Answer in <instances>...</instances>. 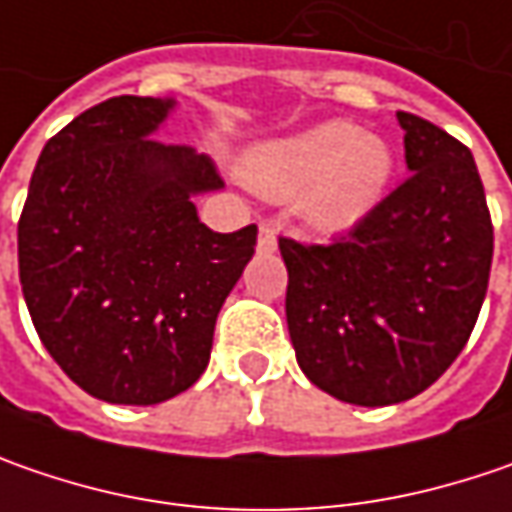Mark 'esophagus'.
<instances>
[{"mask_svg":"<svg viewBox=\"0 0 512 512\" xmlns=\"http://www.w3.org/2000/svg\"><path fill=\"white\" fill-rule=\"evenodd\" d=\"M278 249V237H275V229L269 223H260V234H257V252L260 255H272Z\"/></svg>","mask_w":512,"mask_h":512,"instance_id":"1","label":"esophagus"}]
</instances>
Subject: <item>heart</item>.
Here are the masks:
<instances>
[{"instance_id":"obj_1","label":"heart","mask_w":512,"mask_h":512,"mask_svg":"<svg viewBox=\"0 0 512 512\" xmlns=\"http://www.w3.org/2000/svg\"><path fill=\"white\" fill-rule=\"evenodd\" d=\"M243 177L266 197H298L300 220L318 232L361 223L387 194L392 148L378 134L329 120L255 145Z\"/></svg>"}]
</instances>
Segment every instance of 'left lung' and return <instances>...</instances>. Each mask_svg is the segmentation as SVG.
Returning a JSON list of instances; mask_svg holds the SVG:
<instances>
[{
    "mask_svg": "<svg viewBox=\"0 0 512 512\" xmlns=\"http://www.w3.org/2000/svg\"><path fill=\"white\" fill-rule=\"evenodd\" d=\"M410 177L332 243L280 237L286 323L303 375L332 398L389 407L435 384L487 295L493 223L467 145L398 111Z\"/></svg>",
    "mask_w": 512,
    "mask_h": 512,
    "instance_id": "1",
    "label": "left lung"
}]
</instances>
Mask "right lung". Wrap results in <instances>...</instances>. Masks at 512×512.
I'll return each instance as SVG.
<instances>
[{"mask_svg":"<svg viewBox=\"0 0 512 512\" xmlns=\"http://www.w3.org/2000/svg\"><path fill=\"white\" fill-rule=\"evenodd\" d=\"M174 100L111 97L51 137L19 217V280L39 341L108 404L168 401L206 372L214 323L257 226L220 234L194 197L223 189L206 154L154 134Z\"/></svg>","mask_w":512,"mask_h":512,"instance_id":"obj_1","label":"right lung"}]
</instances>
